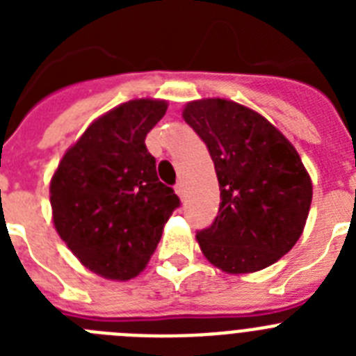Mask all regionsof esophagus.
<instances>
[{
    "label": "esophagus",
    "mask_w": 356,
    "mask_h": 356,
    "mask_svg": "<svg viewBox=\"0 0 356 356\" xmlns=\"http://www.w3.org/2000/svg\"><path fill=\"white\" fill-rule=\"evenodd\" d=\"M175 191H176V194H178V196H180V197L185 196V188H184V184H181V181H178V184L175 185Z\"/></svg>",
    "instance_id": "1"
}]
</instances>
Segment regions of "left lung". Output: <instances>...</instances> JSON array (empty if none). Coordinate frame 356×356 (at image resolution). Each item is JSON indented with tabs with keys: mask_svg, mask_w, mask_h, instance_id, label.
<instances>
[{
	"mask_svg": "<svg viewBox=\"0 0 356 356\" xmlns=\"http://www.w3.org/2000/svg\"><path fill=\"white\" fill-rule=\"evenodd\" d=\"M184 119L209 147L221 203L196 234L210 264L254 273L292 250L303 234L312 181L298 151L271 122L228 99L188 103Z\"/></svg>",
	"mask_w": 356,
	"mask_h": 356,
	"instance_id": "obj_1",
	"label": "left lung"
}]
</instances>
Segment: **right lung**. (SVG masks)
Segmentation results:
<instances>
[{"mask_svg": "<svg viewBox=\"0 0 356 356\" xmlns=\"http://www.w3.org/2000/svg\"><path fill=\"white\" fill-rule=\"evenodd\" d=\"M168 103L134 99L94 121L53 175V222L76 259L110 280H130L155 253L180 207L156 176L146 135Z\"/></svg>", "mask_w": 356, "mask_h": 356, "instance_id": "1", "label": "right lung"}]
</instances>
